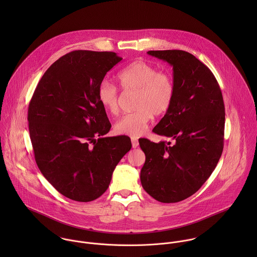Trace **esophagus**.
I'll return each instance as SVG.
<instances>
[{"instance_id": "esophagus-1", "label": "esophagus", "mask_w": 257, "mask_h": 257, "mask_svg": "<svg viewBox=\"0 0 257 257\" xmlns=\"http://www.w3.org/2000/svg\"><path fill=\"white\" fill-rule=\"evenodd\" d=\"M132 145H133L134 148H137V147H139V141H138V139L132 138Z\"/></svg>"}]
</instances>
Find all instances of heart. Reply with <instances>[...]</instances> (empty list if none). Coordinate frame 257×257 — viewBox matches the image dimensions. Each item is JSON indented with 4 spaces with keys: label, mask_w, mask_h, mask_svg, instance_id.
Masks as SVG:
<instances>
[{
    "label": "heart",
    "mask_w": 257,
    "mask_h": 257,
    "mask_svg": "<svg viewBox=\"0 0 257 257\" xmlns=\"http://www.w3.org/2000/svg\"><path fill=\"white\" fill-rule=\"evenodd\" d=\"M120 87L125 92H137L135 111L123 115L114 126V133L138 138L147 131L154 116H160L170 109L176 92L175 79L168 71L160 70L144 60L130 63L117 74ZM98 99L103 108L110 114L119 111V94L117 88L109 81H103L98 90Z\"/></svg>",
    "instance_id": "1"
}]
</instances>
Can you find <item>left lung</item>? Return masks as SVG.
Here are the masks:
<instances>
[{
  "label": "left lung",
  "instance_id": "1",
  "mask_svg": "<svg viewBox=\"0 0 257 257\" xmlns=\"http://www.w3.org/2000/svg\"><path fill=\"white\" fill-rule=\"evenodd\" d=\"M173 66L176 92L168 111L152 132L174 143L142 139L146 154L141 182L161 203H177L195 194L215 170L223 148L224 104L212 71L184 50H150Z\"/></svg>",
  "mask_w": 257,
  "mask_h": 257
}]
</instances>
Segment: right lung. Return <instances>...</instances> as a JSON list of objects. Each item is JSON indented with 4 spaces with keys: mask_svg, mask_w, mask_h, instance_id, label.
I'll return each mask as SVG.
<instances>
[{
    "mask_svg": "<svg viewBox=\"0 0 257 257\" xmlns=\"http://www.w3.org/2000/svg\"><path fill=\"white\" fill-rule=\"evenodd\" d=\"M121 59L111 51H71L45 71L30 102L37 166L60 194L77 202L102 196L132 148L126 136L105 137L111 124L98 99L104 77Z\"/></svg>",
    "mask_w": 257,
    "mask_h": 257,
    "instance_id": "obj_1",
    "label": "right lung"
}]
</instances>
